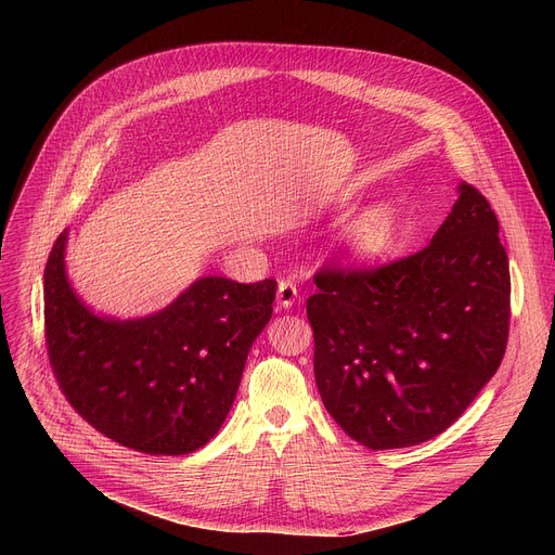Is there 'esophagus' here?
Returning <instances> with one entry per match:
<instances>
[{
	"instance_id": "obj_1",
	"label": "esophagus",
	"mask_w": 555,
	"mask_h": 555,
	"mask_svg": "<svg viewBox=\"0 0 555 555\" xmlns=\"http://www.w3.org/2000/svg\"><path fill=\"white\" fill-rule=\"evenodd\" d=\"M299 299V287L293 279H281L279 281V293H276V301L281 308H293L295 301Z\"/></svg>"
}]
</instances>
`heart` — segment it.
Masks as SVG:
<instances>
[{"label":"heart","mask_w":555,"mask_h":555,"mask_svg":"<svg viewBox=\"0 0 555 555\" xmlns=\"http://www.w3.org/2000/svg\"><path fill=\"white\" fill-rule=\"evenodd\" d=\"M396 231V209L387 202L371 204L344 233V245L356 258H373L383 254Z\"/></svg>","instance_id":"heart-1"}]
</instances>
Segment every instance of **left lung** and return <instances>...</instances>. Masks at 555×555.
Masks as SVG:
<instances>
[{
	"instance_id": "left-lung-1",
	"label": "left lung",
	"mask_w": 555,
	"mask_h": 555,
	"mask_svg": "<svg viewBox=\"0 0 555 555\" xmlns=\"http://www.w3.org/2000/svg\"><path fill=\"white\" fill-rule=\"evenodd\" d=\"M427 247L380 266L314 272L306 314L314 380L335 423L369 450L448 429L500 369L511 272L490 202L461 184Z\"/></svg>"
}]
</instances>
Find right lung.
<instances>
[{"instance_id":"add662e5","label":"right lung","mask_w":555,"mask_h":555,"mask_svg":"<svg viewBox=\"0 0 555 555\" xmlns=\"http://www.w3.org/2000/svg\"><path fill=\"white\" fill-rule=\"evenodd\" d=\"M67 231L44 268V339L55 383L114 443L180 456L214 439L247 353L272 317L276 281L204 276L162 312L112 322L87 310L65 276Z\"/></svg>"}]
</instances>
